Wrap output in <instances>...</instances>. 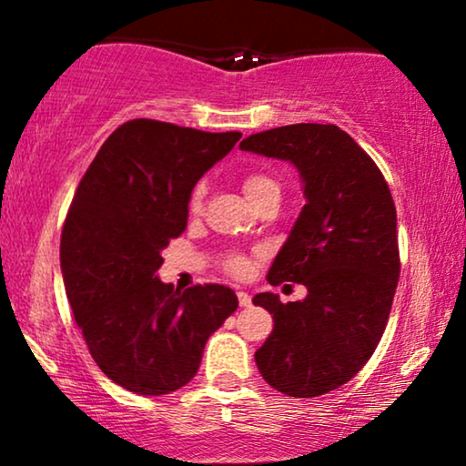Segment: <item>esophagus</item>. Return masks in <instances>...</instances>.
Returning a JSON list of instances; mask_svg holds the SVG:
<instances>
[{
  "mask_svg": "<svg viewBox=\"0 0 466 466\" xmlns=\"http://www.w3.org/2000/svg\"><path fill=\"white\" fill-rule=\"evenodd\" d=\"M237 296H238V304H240V307H249V304H251V296H249L248 291H238Z\"/></svg>",
  "mask_w": 466,
  "mask_h": 466,
  "instance_id": "obj_1",
  "label": "esophagus"
}]
</instances>
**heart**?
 Instances as JSON below:
<instances>
[{
	"label": "heart",
	"mask_w": 466,
	"mask_h": 466,
	"mask_svg": "<svg viewBox=\"0 0 466 466\" xmlns=\"http://www.w3.org/2000/svg\"><path fill=\"white\" fill-rule=\"evenodd\" d=\"M243 190L251 203L260 201L267 195H274V192L280 195V186H278V181L271 177V175L263 173V170H251V173H245L243 175ZM203 197H206V186L203 184L195 186V190H192L190 201H188V208H190L192 215H197V212L201 210ZM223 269L237 278L248 276L251 269L249 256L240 254V251H229V254H226V258H223Z\"/></svg>",
	"instance_id": "1"
}]
</instances>
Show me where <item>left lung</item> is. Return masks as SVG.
I'll return each mask as SVG.
<instances>
[{
  "mask_svg": "<svg viewBox=\"0 0 466 466\" xmlns=\"http://www.w3.org/2000/svg\"><path fill=\"white\" fill-rule=\"evenodd\" d=\"M240 148L291 162L307 197L267 280L300 282L309 293L287 304L269 291L254 298L274 315L256 366L287 397H319L350 381L386 330L400 274L392 192L370 155L335 125L278 127Z\"/></svg>",
  "mask_w": 466,
  "mask_h": 466,
  "instance_id": "left-lung-1",
  "label": "left lung"
}]
</instances>
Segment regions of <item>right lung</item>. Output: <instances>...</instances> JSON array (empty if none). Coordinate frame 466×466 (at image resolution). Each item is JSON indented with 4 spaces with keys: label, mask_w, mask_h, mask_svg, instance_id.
I'll return each instance as SVG.
<instances>
[{
    "label": "right lung",
    "mask_w": 466,
    "mask_h": 466,
    "mask_svg": "<svg viewBox=\"0 0 466 466\" xmlns=\"http://www.w3.org/2000/svg\"><path fill=\"white\" fill-rule=\"evenodd\" d=\"M238 140L137 117L106 137L74 192L61 234L67 300L94 361L129 392L186 386L208 337L237 311L229 287L175 291L155 271L186 229L195 184Z\"/></svg>",
    "instance_id": "obj_1"
}]
</instances>
